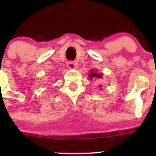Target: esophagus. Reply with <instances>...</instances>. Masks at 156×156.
<instances>
[{
	"mask_svg": "<svg viewBox=\"0 0 156 156\" xmlns=\"http://www.w3.org/2000/svg\"><path fill=\"white\" fill-rule=\"evenodd\" d=\"M67 67L69 69H75L76 68L75 62H73V61L68 62V63H67Z\"/></svg>",
	"mask_w": 156,
	"mask_h": 156,
	"instance_id": "34e87169",
	"label": "esophagus"
}]
</instances>
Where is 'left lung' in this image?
Masks as SVG:
<instances>
[{
  "instance_id": "1",
  "label": "left lung",
  "mask_w": 156,
  "mask_h": 156,
  "mask_svg": "<svg viewBox=\"0 0 156 156\" xmlns=\"http://www.w3.org/2000/svg\"><path fill=\"white\" fill-rule=\"evenodd\" d=\"M89 76H90V78H93V77H94V78H101V76H102L101 75V74L96 73H94V70H93V71H92L91 73H90Z\"/></svg>"
}]
</instances>
